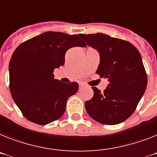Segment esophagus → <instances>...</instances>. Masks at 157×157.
Instances as JSON below:
<instances>
[{
  "mask_svg": "<svg viewBox=\"0 0 157 157\" xmlns=\"http://www.w3.org/2000/svg\"><path fill=\"white\" fill-rule=\"evenodd\" d=\"M84 86H85V85H84V84H81H81H80V85H79V87H80V89H82V88Z\"/></svg>",
  "mask_w": 157,
  "mask_h": 157,
  "instance_id": "34e87169",
  "label": "esophagus"
}]
</instances>
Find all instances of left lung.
Returning a JSON list of instances; mask_svg holds the SVG:
<instances>
[{"label":"left lung","mask_w":157,"mask_h":157,"mask_svg":"<svg viewBox=\"0 0 157 157\" xmlns=\"http://www.w3.org/2000/svg\"><path fill=\"white\" fill-rule=\"evenodd\" d=\"M100 54L97 73L109 81L101 93L93 87V98L85 102L87 113L104 124H117L127 120L145 92L147 74L141 56L133 44L103 33L79 34Z\"/></svg>","instance_id":"obj_1"}]
</instances>
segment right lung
Listing matches in <instances>:
<instances>
[{"mask_svg": "<svg viewBox=\"0 0 157 157\" xmlns=\"http://www.w3.org/2000/svg\"><path fill=\"white\" fill-rule=\"evenodd\" d=\"M72 47H86L77 35L46 32L16 48L9 62V89L26 119L47 124L64 114L68 97L79 89L76 82L54 79L55 68L63 66Z\"/></svg>", "mask_w": 157, "mask_h": 157, "instance_id": "right-lung-1", "label": "right lung"}]
</instances>
